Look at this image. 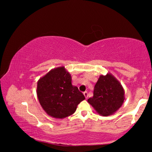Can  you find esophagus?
Returning a JSON list of instances; mask_svg holds the SVG:
<instances>
[{
    "label": "esophagus",
    "instance_id": "1",
    "mask_svg": "<svg viewBox=\"0 0 152 152\" xmlns=\"http://www.w3.org/2000/svg\"><path fill=\"white\" fill-rule=\"evenodd\" d=\"M83 94H84V96H85L86 99H87V98H88V92H87L86 91H85V92H84Z\"/></svg>",
    "mask_w": 152,
    "mask_h": 152
}]
</instances>
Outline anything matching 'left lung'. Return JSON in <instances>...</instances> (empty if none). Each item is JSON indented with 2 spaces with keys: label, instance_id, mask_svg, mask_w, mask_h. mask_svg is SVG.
<instances>
[{
  "label": "left lung",
  "instance_id": "obj_1",
  "mask_svg": "<svg viewBox=\"0 0 152 152\" xmlns=\"http://www.w3.org/2000/svg\"><path fill=\"white\" fill-rule=\"evenodd\" d=\"M125 100V91L121 82L107 73L101 75L95 84L93 96L88 99V103L98 114L107 117L116 113Z\"/></svg>",
  "mask_w": 152,
  "mask_h": 152
}]
</instances>
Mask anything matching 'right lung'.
<instances>
[{
  "mask_svg": "<svg viewBox=\"0 0 152 152\" xmlns=\"http://www.w3.org/2000/svg\"><path fill=\"white\" fill-rule=\"evenodd\" d=\"M37 96L43 109L56 119L72 115L78 104L85 99L78 87L72 85L70 74L64 66L51 69L39 79Z\"/></svg>",
  "mask_w": 152,
  "mask_h": 152,
  "instance_id": "right-lung-1",
  "label": "right lung"
}]
</instances>
